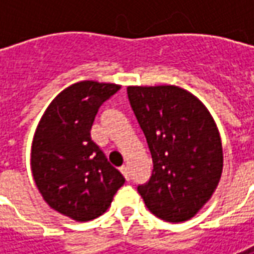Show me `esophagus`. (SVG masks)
I'll use <instances>...</instances> for the list:
<instances>
[{
    "mask_svg": "<svg viewBox=\"0 0 254 254\" xmlns=\"http://www.w3.org/2000/svg\"><path fill=\"white\" fill-rule=\"evenodd\" d=\"M120 170H121V173L124 174V177H125L127 180H130V174H129V166L124 165L121 169H120Z\"/></svg>",
    "mask_w": 254,
    "mask_h": 254,
    "instance_id": "esophagus-1",
    "label": "esophagus"
}]
</instances>
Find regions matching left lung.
Listing matches in <instances>:
<instances>
[{
    "label": "left lung",
    "mask_w": 254,
    "mask_h": 254,
    "mask_svg": "<svg viewBox=\"0 0 254 254\" xmlns=\"http://www.w3.org/2000/svg\"><path fill=\"white\" fill-rule=\"evenodd\" d=\"M127 98L147 138L154 170L137 190L162 220L193 218L211 198L223 170V149L207 107L176 85L127 87Z\"/></svg>",
    "instance_id": "left-lung-1"
}]
</instances>
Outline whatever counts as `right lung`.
<instances>
[{
	"label": "right lung",
	"instance_id": "1",
	"mask_svg": "<svg viewBox=\"0 0 254 254\" xmlns=\"http://www.w3.org/2000/svg\"><path fill=\"white\" fill-rule=\"evenodd\" d=\"M121 85L85 80L60 92L38 124L31 169L43 200L67 218L87 222L110 207L125 178L91 140L103 102Z\"/></svg>",
	"mask_w": 254,
	"mask_h": 254
}]
</instances>
